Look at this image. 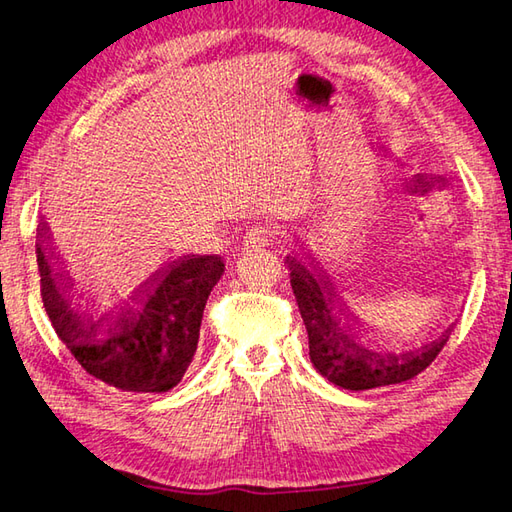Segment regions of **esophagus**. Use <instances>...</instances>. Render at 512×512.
<instances>
[{
    "label": "esophagus",
    "instance_id": "esophagus-1",
    "mask_svg": "<svg viewBox=\"0 0 512 512\" xmlns=\"http://www.w3.org/2000/svg\"><path fill=\"white\" fill-rule=\"evenodd\" d=\"M268 241H271V230L268 228H255L250 230L248 235L244 237V248H264L268 246Z\"/></svg>",
    "mask_w": 512,
    "mask_h": 512
}]
</instances>
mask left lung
<instances>
[{
	"mask_svg": "<svg viewBox=\"0 0 512 512\" xmlns=\"http://www.w3.org/2000/svg\"><path fill=\"white\" fill-rule=\"evenodd\" d=\"M284 262L291 271L295 300L309 333L311 362L333 385L349 392H367L405 383L421 374L450 338L454 322L436 338L421 342V347L401 353L376 351L371 342H376L378 329L342 297L327 268L306 248V241L293 255H286Z\"/></svg>",
	"mask_w": 512,
	"mask_h": 512,
	"instance_id": "1",
	"label": "left lung"
}]
</instances>
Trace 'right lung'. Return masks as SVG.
I'll return each mask as SVG.
<instances>
[{
    "instance_id": "obj_1",
    "label": "right lung",
    "mask_w": 512,
    "mask_h": 512,
    "mask_svg": "<svg viewBox=\"0 0 512 512\" xmlns=\"http://www.w3.org/2000/svg\"><path fill=\"white\" fill-rule=\"evenodd\" d=\"M51 228H37L42 300L67 349L91 376L123 392L165 394L181 383L199 345L208 295L226 266L217 255H179L107 309L80 311L85 286L60 266ZM89 302V300H87Z\"/></svg>"
}]
</instances>
